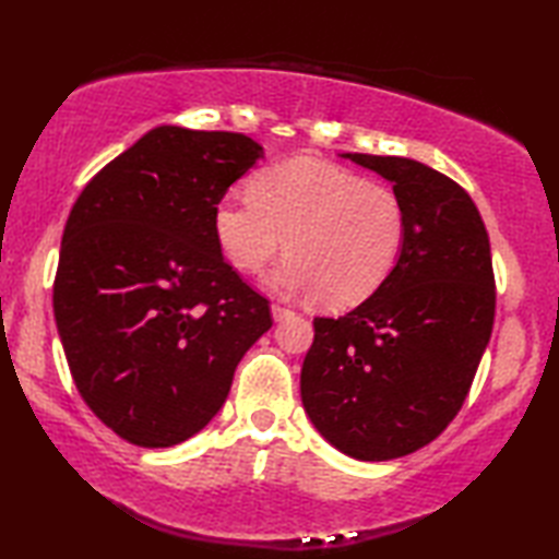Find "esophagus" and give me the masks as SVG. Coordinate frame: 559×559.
Wrapping results in <instances>:
<instances>
[{
	"instance_id": "1",
	"label": "esophagus",
	"mask_w": 559,
	"mask_h": 559,
	"mask_svg": "<svg viewBox=\"0 0 559 559\" xmlns=\"http://www.w3.org/2000/svg\"><path fill=\"white\" fill-rule=\"evenodd\" d=\"M287 316H292V309H287V306H280V304H272V318H275V321H284Z\"/></svg>"
}]
</instances>
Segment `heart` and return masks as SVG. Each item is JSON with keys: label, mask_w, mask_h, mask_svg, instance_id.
<instances>
[{"label": "heart", "mask_w": 559, "mask_h": 559, "mask_svg": "<svg viewBox=\"0 0 559 559\" xmlns=\"http://www.w3.org/2000/svg\"><path fill=\"white\" fill-rule=\"evenodd\" d=\"M212 224L226 260L248 275L284 248L289 258L272 284L313 294L323 309H347L379 289L407 236V212L395 190L313 156L258 170L248 195L216 202Z\"/></svg>", "instance_id": "obj_1"}]
</instances>
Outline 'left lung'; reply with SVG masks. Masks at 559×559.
Returning a JSON list of instances; mask_svg holds the SVG:
<instances>
[{
    "mask_svg": "<svg viewBox=\"0 0 559 559\" xmlns=\"http://www.w3.org/2000/svg\"><path fill=\"white\" fill-rule=\"evenodd\" d=\"M343 156L391 180L407 236L367 301L313 318L301 401L337 451L391 461L435 441L471 391L495 323L492 253L475 202L449 176L403 156Z\"/></svg>",
    "mask_w": 559,
    "mask_h": 559,
    "instance_id": "obj_1",
    "label": "left lung"
}]
</instances>
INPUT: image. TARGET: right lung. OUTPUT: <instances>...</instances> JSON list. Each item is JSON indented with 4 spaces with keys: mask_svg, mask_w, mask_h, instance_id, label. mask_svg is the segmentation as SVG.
Listing matches in <instances>:
<instances>
[{
    "mask_svg": "<svg viewBox=\"0 0 559 559\" xmlns=\"http://www.w3.org/2000/svg\"><path fill=\"white\" fill-rule=\"evenodd\" d=\"M263 146L162 124L88 180L67 219L52 306L84 403L166 449L219 413L270 304L226 263L214 207Z\"/></svg>",
    "mask_w": 559,
    "mask_h": 559,
    "instance_id": "right-lung-1",
    "label": "right lung"
}]
</instances>
